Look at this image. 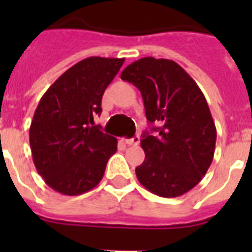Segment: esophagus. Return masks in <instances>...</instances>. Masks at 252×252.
I'll return each instance as SVG.
<instances>
[{"mask_svg":"<svg viewBox=\"0 0 252 252\" xmlns=\"http://www.w3.org/2000/svg\"><path fill=\"white\" fill-rule=\"evenodd\" d=\"M124 142H126V144H128V145H138V142H140V137H138V136H134L133 138H126V140H124Z\"/></svg>","mask_w":252,"mask_h":252,"instance_id":"1","label":"esophagus"}]
</instances>
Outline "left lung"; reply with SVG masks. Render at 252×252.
Returning a JSON list of instances; mask_svg holds the SVG:
<instances>
[{
  "instance_id": "obj_1",
  "label": "left lung",
  "mask_w": 252,
  "mask_h": 252,
  "mask_svg": "<svg viewBox=\"0 0 252 252\" xmlns=\"http://www.w3.org/2000/svg\"><path fill=\"white\" fill-rule=\"evenodd\" d=\"M141 91L146 119L157 123L142 134L145 152L138 182L154 195L178 197L200 183L215 156V122L193 78L175 61L142 57L122 72Z\"/></svg>"
}]
</instances>
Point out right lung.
Instances as JSON below:
<instances>
[{"label":"right lung","instance_id":"add662e5","mask_svg":"<svg viewBox=\"0 0 252 252\" xmlns=\"http://www.w3.org/2000/svg\"><path fill=\"white\" fill-rule=\"evenodd\" d=\"M124 59L87 57L57 78L41 96L30 126L33 165L49 187L68 196L96 187L118 140L94 123L102 96Z\"/></svg>","mask_w":252,"mask_h":252}]
</instances>
